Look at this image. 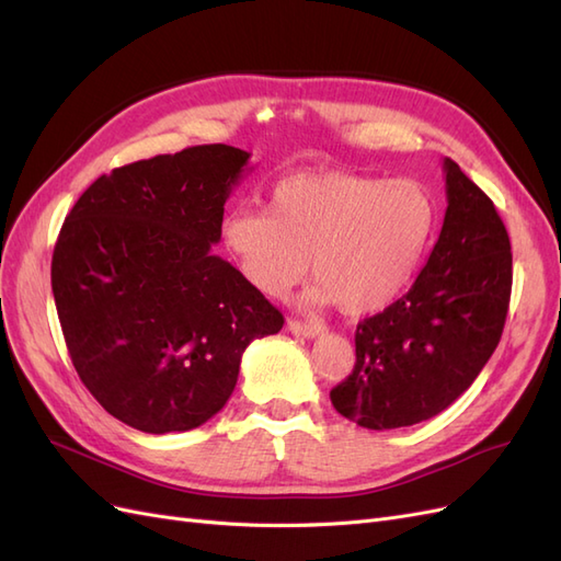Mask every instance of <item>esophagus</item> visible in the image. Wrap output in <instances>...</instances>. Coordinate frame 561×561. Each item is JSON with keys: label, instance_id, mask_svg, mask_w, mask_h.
Wrapping results in <instances>:
<instances>
[{"label": "esophagus", "instance_id": "34e87169", "mask_svg": "<svg viewBox=\"0 0 561 561\" xmlns=\"http://www.w3.org/2000/svg\"><path fill=\"white\" fill-rule=\"evenodd\" d=\"M289 332L296 336H306V339H314L324 332L322 324H312V322H298V320H289Z\"/></svg>", "mask_w": 561, "mask_h": 561}]
</instances>
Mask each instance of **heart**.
Instances as JSON below:
<instances>
[{"mask_svg":"<svg viewBox=\"0 0 561 561\" xmlns=\"http://www.w3.org/2000/svg\"><path fill=\"white\" fill-rule=\"evenodd\" d=\"M436 201L412 180L306 170L270 190L267 213L237 208L222 247L253 289L282 296L310 275L312 304L377 312L405 291L436 232Z\"/></svg>","mask_w":561,"mask_h":561,"instance_id":"obj_1","label":"heart"}]
</instances>
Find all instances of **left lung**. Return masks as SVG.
Masks as SVG:
<instances>
[{
	"mask_svg": "<svg viewBox=\"0 0 561 561\" xmlns=\"http://www.w3.org/2000/svg\"><path fill=\"white\" fill-rule=\"evenodd\" d=\"M443 227L410 291L357 324L355 367L332 405L365 428L436 417L462 396L497 348L512 294V247L500 215L443 158Z\"/></svg>",
	"mask_w": 561,
	"mask_h": 561,
	"instance_id": "obj_1",
	"label": "left lung"
}]
</instances>
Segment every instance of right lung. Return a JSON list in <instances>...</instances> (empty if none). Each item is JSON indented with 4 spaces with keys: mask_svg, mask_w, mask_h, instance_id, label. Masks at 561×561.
<instances>
[{
    "mask_svg": "<svg viewBox=\"0 0 561 561\" xmlns=\"http://www.w3.org/2000/svg\"><path fill=\"white\" fill-rule=\"evenodd\" d=\"M249 158L204 144L111 170L56 239L51 291L70 360L99 405L144 434L206 424L249 343L284 324L210 251Z\"/></svg>",
    "mask_w": 561,
    "mask_h": 561,
    "instance_id": "right-lung-1",
    "label": "right lung"
}]
</instances>
